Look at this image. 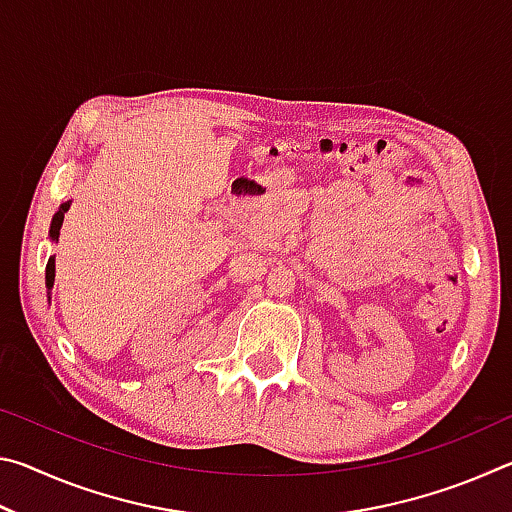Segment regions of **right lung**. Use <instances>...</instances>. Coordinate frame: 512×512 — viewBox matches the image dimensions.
<instances>
[{
	"mask_svg": "<svg viewBox=\"0 0 512 512\" xmlns=\"http://www.w3.org/2000/svg\"><path fill=\"white\" fill-rule=\"evenodd\" d=\"M67 207H69V203H65V205L60 207V210L54 214V221H51V230H49L51 239H58V235H60V225H63ZM51 284H54V259H49V264H47V287H51Z\"/></svg>",
	"mask_w": 512,
	"mask_h": 512,
	"instance_id": "1",
	"label": "right lung"
}]
</instances>
